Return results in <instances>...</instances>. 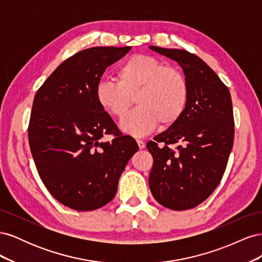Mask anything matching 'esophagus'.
Masks as SVG:
<instances>
[{
	"label": "esophagus",
	"instance_id": "34e87169",
	"mask_svg": "<svg viewBox=\"0 0 262 262\" xmlns=\"http://www.w3.org/2000/svg\"><path fill=\"white\" fill-rule=\"evenodd\" d=\"M137 143H138V145H139V147H140V149H142V148H144L145 147V143L142 140H137Z\"/></svg>",
	"mask_w": 262,
	"mask_h": 262
}]
</instances>
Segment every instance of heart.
Masks as SVG:
<instances>
[{
	"label": "heart",
	"mask_w": 262,
	"mask_h": 262,
	"mask_svg": "<svg viewBox=\"0 0 262 262\" xmlns=\"http://www.w3.org/2000/svg\"><path fill=\"white\" fill-rule=\"evenodd\" d=\"M189 83L180 70L145 54H134L117 70V81L100 80L95 87L98 105L112 116L122 119L133 104L139 105L121 122V129L141 137L160 123L175 124L189 100Z\"/></svg>",
	"instance_id": "1"
}]
</instances>
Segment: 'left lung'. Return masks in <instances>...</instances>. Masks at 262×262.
Instances as JSON below:
<instances>
[{"mask_svg": "<svg viewBox=\"0 0 262 262\" xmlns=\"http://www.w3.org/2000/svg\"><path fill=\"white\" fill-rule=\"evenodd\" d=\"M176 61L189 83V100L179 120L146 147L153 156L148 185L155 200L181 211L208 199L224 175L234 142L231 93L199 57L149 46Z\"/></svg>", "mask_w": 262, "mask_h": 262, "instance_id": "obj_1", "label": "left lung"}]
</instances>
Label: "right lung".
Wrapping results in <instances>:
<instances>
[{"instance_id": "obj_1", "label": "right lung", "mask_w": 262, "mask_h": 262, "mask_svg": "<svg viewBox=\"0 0 262 262\" xmlns=\"http://www.w3.org/2000/svg\"><path fill=\"white\" fill-rule=\"evenodd\" d=\"M131 47H93L55 69L35 95L28 126L31 155L46 188L60 203L93 211L114 199L139 146L123 136L95 97L105 70ZM114 134L112 142L101 139Z\"/></svg>"}]
</instances>
